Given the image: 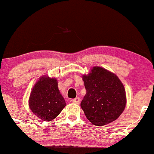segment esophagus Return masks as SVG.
<instances>
[{"label":"esophagus","instance_id":"1","mask_svg":"<svg viewBox=\"0 0 154 154\" xmlns=\"http://www.w3.org/2000/svg\"><path fill=\"white\" fill-rule=\"evenodd\" d=\"M80 100H81L80 98L76 97V98H75V99L72 100V102L73 103H75V104H79V103H80Z\"/></svg>","mask_w":154,"mask_h":154}]
</instances>
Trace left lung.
I'll use <instances>...</instances> for the list:
<instances>
[{"instance_id": "left-lung-1", "label": "left lung", "mask_w": 154, "mask_h": 154, "mask_svg": "<svg viewBox=\"0 0 154 154\" xmlns=\"http://www.w3.org/2000/svg\"><path fill=\"white\" fill-rule=\"evenodd\" d=\"M82 79L86 94L81 107L88 120L97 127L116 120L127 104L125 89L119 77L102 67L94 66Z\"/></svg>"}]
</instances>
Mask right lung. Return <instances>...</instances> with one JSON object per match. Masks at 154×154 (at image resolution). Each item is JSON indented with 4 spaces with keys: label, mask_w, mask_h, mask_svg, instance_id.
<instances>
[{
    "label": "right lung",
    "mask_w": 154,
    "mask_h": 154,
    "mask_svg": "<svg viewBox=\"0 0 154 154\" xmlns=\"http://www.w3.org/2000/svg\"><path fill=\"white\" fill-rule=\"evenodd\" d=\"M28 104L31 111L44 122L54 120L66 105L55 78L41 75L32 87Z\"/></svg>",
    "instance_id": "right-lung-1"
}]
</instances>
